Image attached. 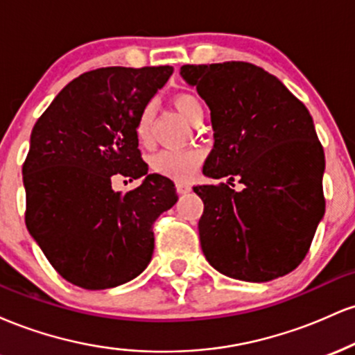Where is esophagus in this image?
Wrapping results in <instances>:
<instances>
[{"label": "esophagus", "mask_w": 355, "mask_h": 355, "mask_svg": "<svg viewBox=\"0 0 355 355\" xmlns=\"http://www.w3.org/2000/svg\"><path fill=\"white\" fill-rule=\"evenodd\" d=\"M175 187H177V191H178V193H180V195L189 193V191L191 190L190 183H185V182H177V183H175Z\"/></svg>", "instance_id": "1"}]
</instances>
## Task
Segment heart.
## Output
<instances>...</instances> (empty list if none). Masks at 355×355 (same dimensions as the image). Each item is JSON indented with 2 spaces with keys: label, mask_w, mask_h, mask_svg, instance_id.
<instances>
[{
  "label": "heart",
  "mask_w": 355,
  "mask_h": 355,
  "mask_svg": "<svg viewBox=\"0 0 355 355\" xmlns=\"http://www.w3.org/2000/svg\"><path fill=\"white\" fill-rule=\"evenodd\" d=\"M177 112L191 125L202 123L205 110L200 98L193 93H177L172 100ZM153 126V105H146L138 115L135 133L140 144L148 145L152 141ZM203 155L200 150H162L155 153L150 160V166L155 173L164 175L173 180H190L202 164Z\"/></svg>",
  "instance_id": "heart-1"
}]
</instances>
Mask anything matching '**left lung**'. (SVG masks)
Segmentation results:
<instances>
[{
    "mask_svg": "<svg viewBox=\"0 0 355 355\" xmlns=\"http://www.w3.org/2000/svg\"><path fill=\"white\" fill-rule=\"evenodd\" d=\"M182 78L210 108L214 150L198 185V234L220 274L268 282L292 272L311 248L324 217L325 157L309 110L274 75L245 61L183 64Z\"/></svg>",
    "mask_w": 355,
    "mask_h": 355,
    "instance_id": "8db88e82",
    "label": "left lung"
}]
</instances>
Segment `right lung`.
Returning a JSON list of instances; mask_svg holds the SVG:
<instances>
[{
	"mask_svg": "<svg viewBox=\"0 0 355 355\" xmlns=\"http://www.w3.org/2000/svg\"><path fill=\"white\" fill-rule=\"evenodd\" d=\"M172 67H110L67 85L38 118L23 164L24 222L58 274L101 291L140 275L153 255V222L177 203L170 178L148 173L138 150V115ZM121 174L145 176L126 194Z\"/></svg>",
	"mask_w": 355,
	"mask_h": 355,
	"instance_id": "add662e5",
	"label": "right lung"
}]
</instances>
